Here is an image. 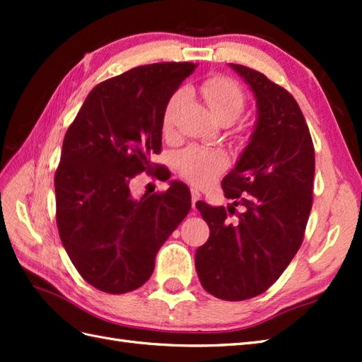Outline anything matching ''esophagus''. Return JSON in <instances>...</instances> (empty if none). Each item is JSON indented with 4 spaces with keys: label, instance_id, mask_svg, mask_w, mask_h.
<instances>
[{
    "label": "esophagus",
    "instance_id": "34e87169",
    "mask_svg": "<svg viewBox=\"0 0 362 362\" xmlns=\"http://www.w3.org/2000/svg\"><path fill=\"white\" fill-rule=\"evenodd\" d=\"M201 199V193L197 189H191V204H193V209H196V202Z\"/></svg>",
    "mask_w": 362,
    "mask_h": 362
}]
</instances>
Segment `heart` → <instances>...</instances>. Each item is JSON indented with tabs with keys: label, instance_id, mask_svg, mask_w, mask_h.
<instances>
[{
	"label": "heart",
	"instance_id": "heart-1",
	"mask_svg": "<svg viewBox=\"0 0 362 362\" xmlns=\"http://www.w3.org/2000/svg\"><path fill=\"white\" fill-rule=\"evenodd\" d=\"M202 96L209 105L213 117L219 122H233L240 118L244 110L245 98L238 83L227 78H213L202 86ZM183 99V91L179 90L169 98L163 115V126L169 129L173 126L177 107ZM180 174L194 185H209L224 171L227 166V157L224 152L216 149H204L197 146L183 149L175 158Z\"/></svg>",
	"mask_w": 362,
	"mask_h": 362
}]
</instances>
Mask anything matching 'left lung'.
I'll list each match as a JSON object with an SVG mask.
<instances>
[{
    "mask_svg": "<svg viewBox=\"0 0 362 362\" xmlns=\"http://www.w3.org/2000/svg\"><path fill=\"white\" fill-rule=\"evenodd\" d=\"M230 66L252 88L258 118L249 144L221 183L233 204H196L210 238L194 261L206 292L240 302L271 288L302 245L313 206L314 146L289 91L252 68Z\"/></svg>",
    "mask_w": 362,
    "mask_h": 362,
    "instance_id": "8db88e82",
    "label": "left lung"
}]
</instances>
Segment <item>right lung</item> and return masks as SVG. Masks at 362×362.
I'll list each match as a JSON object with an SVG mask.
<instances>
[{
  "instance_id": "add662e5",
  "label": "right lung",
  "mask_w": 362,
  "mask_h": 362,
  "mask_svg": "<svg viewBox=\"0 0 362 362\" xmlns=\"http://www.w3.org/2000/svg\"><path fill=\"white\" fill-rule=\"evenodd\" d=\"M196 66L143 65L98 83L66 130L54 177L57 228L74 267L99 291L124 294L148 281L157 252L189 213L185 183L134 199L130 180L153 166L158 174L151 156L161 149L166 104Z\"/></svg>"
}]
</instances>
